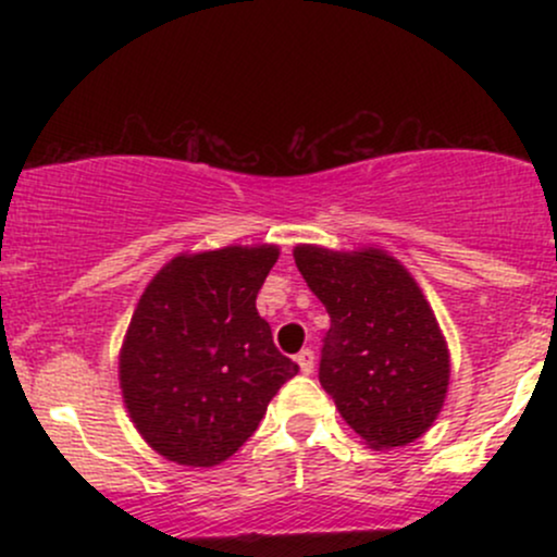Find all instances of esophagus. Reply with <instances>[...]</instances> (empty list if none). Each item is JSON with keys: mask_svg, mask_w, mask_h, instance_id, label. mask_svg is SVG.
I'll return each instance as SVG.
<instances>
[{"mask_svg": "<svg viewBox=\"0 0 557 557\" xmlns=\"http://www.w3.org/2000/svg\"><path fill=\"white\" fill-rule=\"evenodd\" d=\"M296 361H298L300 372H304V374H311V372H314V350L304 348V350H300V354L296 356Z\"/></svg>", "mask_w": 557, "mask_h": 557, "instance_id": "34e87169", "label": "esophagus"}]
</instances>
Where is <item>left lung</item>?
<instances>
[{"label":"left lung","mask_w":557,"mask_h":557,"mask_svg":"<svg viewBox=\"0 0 557 557\" xmlns=\"http://www.w3.org/2000/svg\"><path fill=\"white\" fill-rule=\"evenodd\" d=\"M298 272L330 314L319 382L374 450L419 440L445 406L450 350L417 280L382 248L300 243Z\"/></svg>","instance_id":"8db88e82"}]
</instances>
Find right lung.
<instances>
[{"label": "right lung", "mask_w": 557, "mask_h": 557, "mask_svg": "<svg viewBox=\"0 0 557 557\" xmlns=\"http://www.w3.org/2000/svg\"><path fill=\"white\" fill-rule=\"evenodd\" d=\"M277 259L272 243L177 253L146 285L120 348V389L133 426L168 461H227L298 374L257 311Z\"/></svg>", "instance_id": "1"}]
</instances>
